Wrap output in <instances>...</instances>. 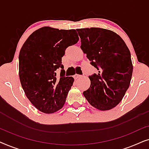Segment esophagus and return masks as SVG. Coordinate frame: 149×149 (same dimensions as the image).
Segmentation results:
<instances>
[{
  "label": "esophagus",
  "instance_id": "obj_1",
  "mask_svg": "<svg viewBox=\"0 0 149 149\" xmlns=\"http://www.w3.org/2000/svg\"><path fill=\"white\" fill-rule=\"evenodd\" d=\"M82 77H83L82 75H79V74H75L74 76V79H79L82 78Z\"/></svg>",
  "mask_w": 149,
  "mask_h": 149
}]
</instances>
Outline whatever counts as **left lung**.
<instances>
[{
    "mask_svg": "<svg viewBox=\"0 0 149 149\" xmlns=\"http://www.w3.org/2000/svg\"><path fill=\"white\" fill-rule=\"evenodd\" d=\"M81 48L98 70L89 77L91 85L83 95L100 111H109L122 100L131 81L133 65L125 42L115 32L100 28L77 30Z\"/></svg>",
    "mask_w": 149,
    "mask_h": 149,
    "instance_id": "8db88e82",
    "label": "left lung"
}]
</instances>
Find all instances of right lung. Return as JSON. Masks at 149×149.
Masks as SVG:
<instances>
[{
    "label": "right lung",
    "instance_id": "1",
    "mask_svg": "<svg viewBox=\"0 0 149 149\" xmlns=\"http://www.w3.org/2000/svg\"><path fill=\"white\" fill-rule=\"evenodd\" d=\"M79 39L75 30L40 28L29 36L19 55V77L26 97L38 111L56 113L64 106L74 82L65 77L62 58ZM62 68L60 77L55 70Z\"/></svg>",
    "mask_w": 149,
    "mask_h": 149
}]
</instances>
